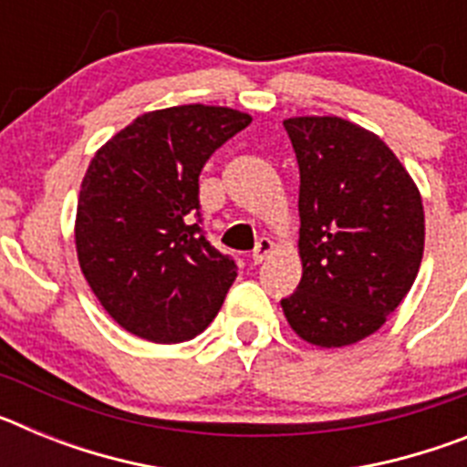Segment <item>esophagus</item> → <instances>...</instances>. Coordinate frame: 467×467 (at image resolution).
I'll list each match as a JSON object with an SVG mask.
<instances>
[{"instance_id": "1", "label": "esophagus", "mask_w": 467, "mask_h": 467, "mask_svg": "<svg viewBox=\"0 0 467 467\" xmlns=\"http://www.w3.org/2000/svg\"><path fill=\"white\" fill-rule=\"evenodd\" d=\"M271 253H274V241H269V238H259L257 247H254V253H253V262L262 264Z\"/></svg>"}]
</instances>
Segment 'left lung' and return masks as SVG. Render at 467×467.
<instances>
[{"instance_id": "1", "label": "left lung", "mask_w": 467, "mask_h": 467, "mask_svg": "<svg viewBox=\"0 0 467 467\" xmlns=\"http://www.w3.org/2000/svg\"><path fill=\"white\" fill-rule=\"evenodd\" d=\"M283 126L299 163L301 283L280 306L308 344H358L386 323L419 274V187L390 147L358 123L292 117Z\"/></svg>"}]
</instances>
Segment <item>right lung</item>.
Returning <instances> with one entry per match:
<instances>
[{
	"label": "right lung",
	"instance_id": "add662e5",
	"mask_svg": "<svg viewBox=\"0 0 467 467\" xmlns=\"http://www.w3.org/2000/svg\"><path fill=\"white\" fill-rule=\"evenodd\" d=\"M253 121L231 107L147 111L90 159L74 222L81 274L114 323L154 344L203 332L236 280L193 220L205 161Z\"/></svg>",
	"mask_w": 467,
	"mask_h": 467
}]
</instances>
